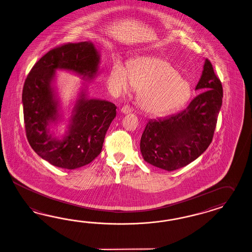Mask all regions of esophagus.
<instances>
[{
  "label": "esophagus",
  "instance_id": "obj_1",
  "mask_svg": "<svg viewBox=\"0 0 252 252\" xmlns=\"http://www.w3.org/2000/svg\"><path fill=\"white\" fill-rule=\"evenodd\" d=\"M131 111V108L128 106V105H125V106H123V108H122V110H121V112L123 113V114H128Z\"/></svg>",
  "mask_w": 252,
  "mask_h": 252
}]
</instances>
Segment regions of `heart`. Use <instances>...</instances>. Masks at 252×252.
<instances>
[{
    "mask_svg": "<svg viewBox=\"0 0 252 252\" xmlns=\"http://www.w3.org/2000/svg\"><path fill=\"white\" fill-rule=\"evenodd\" d=\"M109 82L117 93L127 92L131 85L138 91L140 107L152 115L178 110L192 95L191 86L173 65L152 57L131 60L127 69L116 61L110 69Z\"/></svg>",
    "mask_w": 252,
    "mask_h": 252,
    "instance_id": "1",
    "label": "heart"
}]
</instances>
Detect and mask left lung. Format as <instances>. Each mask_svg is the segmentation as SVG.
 <instances>
[{
    "instance_id": "1",
    "label": "left lung",
    "mask_w": 252,
    "mask_h": 252,
    "mask_svg": "<svg viewBox=\"0 0 252 252\" xmlns=\"http://www.w3.org/2000/svg\"><path fill=\"white\" fill-rule=\"evenodd\" d=\"M195 90L202 92L186 110L147 123L140 142L144 161L171 172L189 164L207 150L223 97L222 85L208 59Z\"/></svg>"
}]
</instances>
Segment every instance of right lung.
Returning a JSON list of instances; mask_svg holds the SVG:
<instances>
[{"label":"right lung","mask_w":252,"mask_h":252,"mask_svg":"<svg viewBox=\"0 0 252 252\" xmlns=\"http://www.w3.org/2000/svg\"><path fill=\"white\" fill-rule=\"evenodd\" d=\"M99 63L100 55L91 41L66 44L46 53L26 78L22 95L26 137L32 150L54 166L82 167L101 153L117 107L107 100L91 98L85 83L72 105L65 134L57 136L52 129L64 120L55 86L56 72L65 70L83 80H93L99 72Z\"/></svg>","instance_id":"right-lung-1"}]
</instances>
